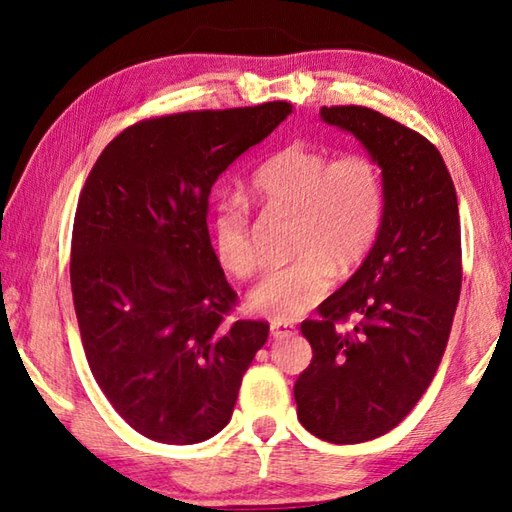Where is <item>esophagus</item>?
<instances>
[{
  "instance_id": "1",
  "label": "esophagus",
  "mask_w": 512,
  "mask_h": 512,
  "mask_svg": "<svg viewBox=\"0 0 512 512\" xmlns=\"http://www.w3.org/2000/svg\"><path fill=\"white\" fill-rule=\"evenodd\" d=\"M271 334H273V339H287V336L296 334V327L289 325V323H273Z\"/></svg>"
}]
</instances>
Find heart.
Here are the masks:
<instances>
[{
	"label": "heart",
	"mask_w": 512,
	"mask_h": 512,
	"mask_svg": "<svg viewBox=\"0 0 512 512\" xmlns=\"http://www.w3.org/2000/svg\"><path fill=\"white\" fill-rule=\"evenodd\" d=\"M250 196L273 212L291 214L298 262L262 277L248 305L273 323H293L325 298L334 271L363 264L379 237L386 185L368 153H343L287 144L259 164L248 180ZM212 246L223 271L246 280L257 268L253 223L244 198L228 196L212 216Z\"/></svg>",
	"instance_id": "heart-1"
}]
</instances>
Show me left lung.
I'll list each match as a JSON object with an SVG mask.
<instances>
[{"mask_svg": "<svg viewBox=\"0 0 512 512\" xmlns=\"http://www.w3.org/2000/svg\"><path fill=\"white\" fill-rule=\"evenodd\" d=\"M366 146L384 173L379 237L300 332L314 359L293 395L309 433L357 445L395 429L443 361L461 296V221L452 176L427 137L363 106L320 108ZM359 315L352 330L340 323Z\"/></svg>", "mask_w": 512, "mask_h": 512, "instance_id": "1", "label": "left lung"}]
</instances>
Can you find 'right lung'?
<instances>
[{"mask_svg": "<svg viewBox=\"0 0 512 512\" xmlns=\"http://www.w3.org/2000/svg\"><path fill=\"white\" fill-rule=\"evenodd\" d=\"M291 103L144 119L94 162L74 216L72 296L90 370L115 411L167 445L212 438L232 418L264 320L232 318L207 198Z\"/></svg>", "mask_w": 512, "mask_h": 512, "instance_id": "1", "label": "right lung"}]
</instances>
